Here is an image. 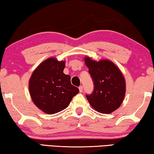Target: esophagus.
I'll list each match as a JSON object with an SVG mask.
<instances>
[{"label": "esophagus", "mask_w": 154, "mask_h": 154, "mask_svg": "<svg viewBox=\"0 0 154 154\" xmlns=\"http://www.w3.org/2000/svg\"><path fill=\"white\" fill-rule=\"evenodd\" d=\"M79 89L80 92H82V90H83V88H82V86H80Z\"/></svg>", "instance_id": "1"}]
</instances>
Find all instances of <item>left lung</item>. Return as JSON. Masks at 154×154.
Masks as SVG:
<instances>
[{"label":"left lung","instance_id":"obj_1","mask_svg":"<svg viewBox=\"0 0 154 154\" xmlns=\"http://www.w3.org/2000/svg\"><path fill=\"white\" fill-rule=\"evenodd\" d=\"M85 63L94 81L92 94L86 95L92 108L103 114L117 110L124 101L126 81L119 67L109 60H93L86 56Z\"/></svg>","mask_w":154,"mask_h":154}]
</instances>
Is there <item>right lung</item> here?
Here are the masks:
<instances>
[{"instance_id":"add662e5","label":"right lung","mask_w":154,"mask_h":154,"mask_svg":"<svg viewBox=\"0 0 154 154\" xmlns=\"http://www.w3.org/2000/svg\"><path fill=\"white\" fill-rule=\"evenodd\" d=\"M65 62L49 57L42 62L29 80V92L37 108L48 115L63 110L79 92L71 83L69 75L63 73Z\"/></svg>"}]
</instances>
